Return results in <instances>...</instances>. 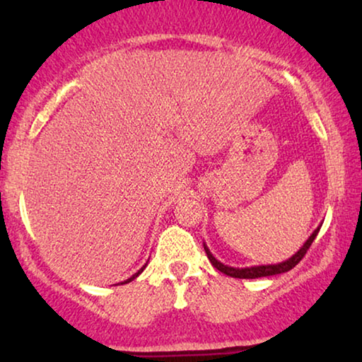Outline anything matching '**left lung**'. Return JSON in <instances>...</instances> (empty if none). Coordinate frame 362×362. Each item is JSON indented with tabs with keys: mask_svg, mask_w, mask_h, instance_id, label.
Here are the masks:
<instances>
[{
	"mask_svg": "<svg viewBox=\"0 0 362 362\" xmlns=\"http://www.w3.org/2000/svg\"><path fill=\"white\" fill-rule=\"evenodd\" d=\"M321 229V224L316 227V229L313 230V234H311L308 239H306V242L303 245L300 247V250H296L293 255L290 257V259H286L284 262H279V264H269V265H254V267H230V265H224L222 262H219L216 259L214 255L211 254L209 247L206 245L204 242V250L207 254V259H209V262L212 265L216 267L217 270L222 272L224 275H229V276H234V279H262V276H272V275H279V274H285V272H288L293 269V267L298 264V262L303 259L306 250L310 249V245L313 244L315 237L318 235V232Z\"/></svg>",
	"mask_w": 362,
	"mask_h": 362,
	"instance_id": "8db88e82",
	"label": "left lung"
}]
</instances>
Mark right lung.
Here are the masks:
<instances>
[{"label":"right lung","instance_id":"right-lung-1","mask_svg":"<svg viewBox=\"0 0 362 362\" xmlns=\"http://www.w3.org/2000/svg\"><path fill=\"white\" fill-rule=\"evenodd\" d=\"M146 265H148V262H146V264H145V265H143V267H141V269H140V270H138V272H136V274H133V275L130 276V279H127V280H123V281H120V285H125V284H128V281L135 280V279H136V276H138V275H140V274H141V272L146 269Z\"/></svg>","mask_w":362,"mask_h":362}]
</instances>
